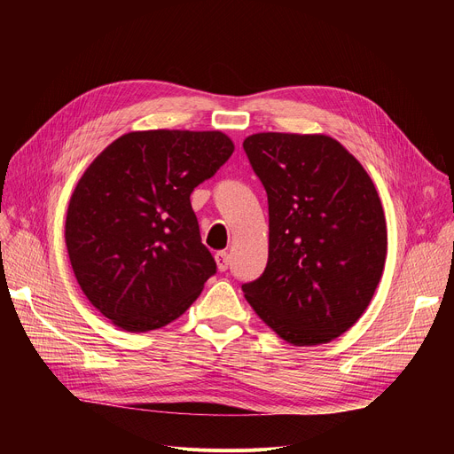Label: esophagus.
Segmentation results:
<instances>
[{"mask_svg":"<svg viewBox=\"0 0 454 454\" xmlns=\"http://www.w3.org/2000/svg\"><path fill=\"white\" fill-rule=\"evenodd\" d=\"M215 261H217L219 270L224 272V270H228V267H230V254H228L226 250H221V252L215 254Z\"/></svg>","mask_w":454,"mask_h":454,"instance_id":"34e87169","label":"esophagus"}]
</instances>
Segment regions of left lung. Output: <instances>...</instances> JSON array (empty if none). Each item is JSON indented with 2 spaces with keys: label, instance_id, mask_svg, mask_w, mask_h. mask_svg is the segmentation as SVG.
<instances>
[{
  "label": "left lung",
  "instance_id": "left-lung-1",
  "mask_svg": "<svg viewBox=\"0 0 454 454\" xmlns=\"http://www.w3.org/2000/svg\"><path fill=\"white\" fill-rule=\"evenodd\" d=\"M269 197V261L243 293L294 346L340 337L370 305L387 259L377 189L353 154L324 134L259 132L243 141Z\"/></svg>",
  "mask_w": 454,
  "mask_h": 454
}]
</instances>
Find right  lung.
Listing matches in <instances>:
<instances>
[{"label":"right lung","mask_w":454,"mask_h":454,"mask_svg":"<svg viewBox=\"0 0 454 454\" xmlns=\"http://www.w3.org/2000/svg\"><path fill=\"white\" fill-rule=\"evenodd\" d=\"M233 149L219 130H143L90 163L69 199L66 247L82 293L112 324L163 327L217 272L189 197Z\"/></svg>","instance_id":"right-lung-1"}]
</instances>
